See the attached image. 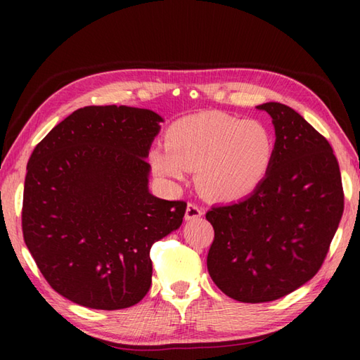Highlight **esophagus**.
Returning <instances> with one entry per match:
<instances>
[{
	"mask_svg": "<svg viewBox=\"0 0 360 360\" xmlns=\"http://www.w3.org/2000/svg\"><path fill=\"white\" fill-rule=\"evenodd\" d=\"M202 209L200 205L195 204V202H188L187 204V209H186V219L187 221H192V219H198L202 217Z\"/></svg>",
	"mask_w": 360,
	"mask_h": 360,
	"instance_id": "obj_1",
	"label": "esophagus"
}]
</instances>
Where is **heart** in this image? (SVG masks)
Listing matches in <instances>:
<instances>
[{
  "mask_svg": "<svg viewBox=\"0 0 360 360\" xmlns=\"http://www.w3.org/2000/svg\"><path fill=\"white\" fill-rule=\"evenodd\" d=\"M150 165L168 181L196 170L201 193L217 201H233L259 186L274 159L269 129L254 120L224 112H198L167 129L165 148L150 151Z\"/></svg>",
  "mask_w": 360,
  "mask_h": 360,
  "instance_id": "b5f03b06",
  "label": "heart"
}]
</instances>
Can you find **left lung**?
<instances>
[{
	"instance_id": "obj_1",
	"label": "left lung",
	"mask_w": 360,
	"mask_h": 360,
	"mask_svg": "<svg viewBox=\"0 0 360 360\" xmlns=\"http://www.w3.org/2000/svg\"><path fill=\"white\" fill-rule=\"evenodd\" d=\"M272 117L274 159L243 201L212 207L207 269L233 300H277L322 267L343 213L339 162L330 142L289 106H257Z\"/></svg>"
}]
</instances>
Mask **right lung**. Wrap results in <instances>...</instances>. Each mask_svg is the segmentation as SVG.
I'll list each match as a JSON object with an SVG mask.
<instances>
[{
	"instance_id": "add662e5",
	"label": "right lung",
	"mask_w": 360,
	"mask_h": 360,
	"mask_svg": "<svg viewBox=\"0 0 360 360\" xmlns=\"http://www.w3.org/2000/svg\"><path fill=\"white\" fill-rule=\"evenodd\" d=\"M162 117L131 106H85L37 143L21 227L46 281L91 309H124L151 285L153 243L182 224L187 202L148 192L150 145Z\"/></svg>"
}]
</instances>
